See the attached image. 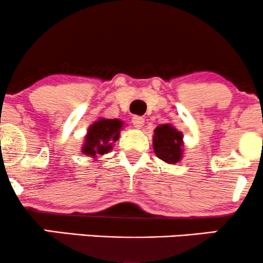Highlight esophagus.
Returning <instances> with one entry per match:
<instances>
[{"label":"esophagus","mask_w":263,"mask_h":263,"mask_svg":"<svg viewBox=\"0 0 263 263\" xmlns=\"http://www.w3.org/2000/svg\"><path fill=\"white\" fill-rule=\"evenodd\" d=\"M132 123L136 128H141L144 123V119L141 116H134L132 117Z\"/></svg>","instance_id":"1"}]
</instances>
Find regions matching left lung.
I'll list each match as a JSON object with an SVG mask.
<instances>
[{"label": "left lung", "instance_id": "1", "mask_svg": "<svg viewBox=\"0 0 263 263\" xmlns=\"http://www.w3.org/2000/svg\"><path fill=\"white\" fill-rule=\"evenodd\" d=\"M153 149L159 159L176 164L183 156V135L170 123L159 125L153 136Z\"/></svg>", "mask_w": 263, "mask_h": 263}]
</instances>
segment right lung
I'll list each match as a JSON object with an SVG mask.
<instances>
[{
  "label": "right lung",
  "instance_id": "add662e5",
  "mask_svg": "<svg viewBox=\"0 0 263 263\" xmlns=\"http://www.w3.org/2000/svg\"><path fill=\"white\" fill-rule=\"evenodd\" d=\"M123 127V122L117 119H100L93 122L87 129L85 143L81 152L84 155L98 158L99 156L106 155L112 149L114 142L120 137V131Z\"/></svg>",
  "mask_w": 263,
  "mask_h": 263
}]
</instances>
